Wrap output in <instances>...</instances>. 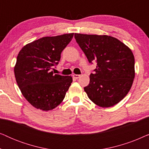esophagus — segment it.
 <instances>
[{
	"mask_svg": "<svg viewBox=\"0 0 149 149\" xmlns=\"http://www.w3.org/2000/svg\"><path fill=\"white\" fill-rule=\"evenodd\" d=\"M72 77H73V78H74L75 79H78L79 77H81V75L80 74H73Z\"/></svg>",
	"mask_w": 149,
	"mask_h": 149,
	"instance_id": "34e87169",
	"label": "esophagus"
}]
</instances>
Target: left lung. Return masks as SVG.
Wrapping results in <instances>:
<instances>
[{"mask_svg":"<svg viewBox=\"0 0 149 149\" xmlns=\"http://www.w3.org/2000/svg\"><path fill=\"white\" fill-rule=\"evenodd\" d=\"M89 62L97 63L84 90L99 107H111L123 100L133 83L135 60L130 49L107 35L74 34Z\"/></svg>","mask_w":149,"mask_h":149,"instance_id":"left-lung-1","label":"left lung"}]
</instances>
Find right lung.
I'll return each mask as SVG.
<instances>
[{
	"instance_id": "obj_1",
	"label": "right lung",
	"mask_w": 149,
	"mask_h": 149,
	"mask_svg": "<svg viewBox=\"0 0 149 149\" xmlns=\"http://www.w3.org/2000/svg\"><path fill=\"white\" fill-rule=\"evenodd\" d=\"M74 33L46 36L26 45L17 57L14 73L24 97L36 109L49 111L64 100L72 78L54 74L61 54Z\"/></svg>"
}]
</instances>
